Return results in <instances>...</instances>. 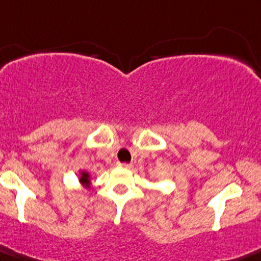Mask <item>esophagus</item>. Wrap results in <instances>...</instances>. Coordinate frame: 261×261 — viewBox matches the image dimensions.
<instances>
[{
  "mask_svg": "<svg viewBox=\"0 0 261 261\" xmlns=\"http://www.w3.org/2000/svg\"><path fill=\"white\" fill-rule=\"evenodd\" d=\"M119 167L125 168V170H130V168L133 167V166H132L130 163H119Z\"/></svg>",
  "mask_w": 261,
  "mask_h": 261,
  "instance_id": "1",
  "label": "esophagus"
}]
</instances>
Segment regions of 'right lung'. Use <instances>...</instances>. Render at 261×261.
<instances>
[{"mask_svg":"<svg viewBox=\"0 0 261 261\" xmlns=\"http://www.w3.org/2000/svg\"><path fill=\"white\" fill-rule=\"evenodd\" d=\"M91 179H93V177H91V174L89 173V172L85 171V170L79 171V184L82 185L84 189H87V190L91 189Z\"/></svg>","mask_w":261,"mask_h":261,"instance_id":"add662e5","label":"right lung"}]
</instances>
